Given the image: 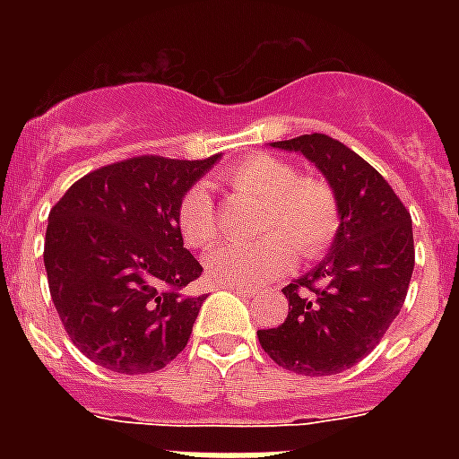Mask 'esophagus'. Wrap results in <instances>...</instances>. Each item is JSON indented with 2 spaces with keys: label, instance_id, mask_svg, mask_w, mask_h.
I'll use <instances>...</instances> for the list:
<instances>
[{
  "label": "esophagus",
  "instance_id": "1",
  "mask_svg": "<svg viewBox=\"0 0 459 459\" xmlns=\"http://www.w3.org/2000/svg\"><path fill=\"white\" fill-rule=\"evenodd\" d=\"M226 288V290H233V293H238V295H243V298H252V295H255V288H250V286H223Z\"/></svg>",
  "mask_w": 459,
  "mask_h": 459
}]
</instances>
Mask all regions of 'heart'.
<instances>
[{"label":"heart","instance_id":"obj_1","mask_svg":"<svg viewBox=\"0 0 459 459\" xmlns=\"http://www.w3.org/2000/svg\"><path fill=\"white\" fill-rule=\"evenodd\" d=\"M221 180L238 195L259 202L257 240L216 247L207 272L223 286H259L279 279L293 266L324 257L341 230V202L331 183L300 176L288 159L257 152L223 171ZM176 221L190 247H209L219 238V212L204 187H190L178 202Z\"/></svg>","mask_w":459,"mask_h":459}]
</instances>
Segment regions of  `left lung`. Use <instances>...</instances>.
Returning <instances> with one entry per match:
<instances>
[{
  "mask_svg": "<svg viewBox=\"0 0 459 459\" xmlns=\"http://www.w3.org/2000/svg\"><path fill=\"white\" fill-rule=\"evenodd\" d=\"M272 145L319 166L341 202V230L326 259L283 288L286 321L257 331L259 345L295 374H341L377 348L403 309L414 269L412 219L388 180L341 140L312 133Z\"/></svg>",
  "mask_w": 459,
  "mask_h": 459,
  "instance_id": "8db88e82",
  "label": "left lung"
}]
</instances>
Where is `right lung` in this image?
<instances>
[{"instance_id":"1","label":"right lung","mask_w":459,"mask_h":459,"mask_svg":"<svg viewBox=\"0 0 459 459\" xmlns=\"http://www.w3.org/2000/svg\"><path fill=\"white\" fill-rule=\"evenodd\" d=\"M143 154L90 171L49 212L45 269L68 338L95 364L152 374L178 357L204 295L183 247L180 197L216 164Z\"/></svg>"}]
</instances>
